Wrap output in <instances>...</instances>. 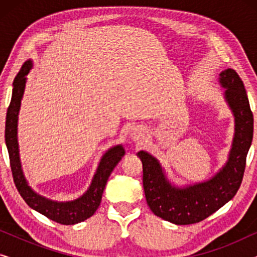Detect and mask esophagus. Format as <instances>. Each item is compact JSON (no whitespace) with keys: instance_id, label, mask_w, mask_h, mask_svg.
Listing matches in <instances>:
<instances>
[{"instance_id":"1","label":"esophagus","mask_w":257,"mask_h":257,"mask_svg":"<svg viewBox=\"0 0 257 257\" xmlns=\"http://www.w3.org/2000/svg\"><path fill=\"white\" fill-rule=\"evenodd\" d=\"M144 137V133H143V130L142 128H133L131 131V138L135 140V142H138Z\"/></svg>"}]
</instances>
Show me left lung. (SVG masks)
I'll list each match as a JSON object with an SVG mask.
<instances>
[{
    "label": "left lung",
    "mask_w": 257,
    "mask_h": 257,
    "mask_svg": "<svg viewBox=\"0 0 257 257\" xmlns=\"http://www.w3.org/2000/svg\"><path fill=\"white\" fill-rule=\"evenodd\" d=\"M223 98L234 117V137L228 159L213 177L192 185L179 186L167 178L159 160L146 151L137 156L143 163V185L147 205L157 216L174 224L205 220L234 198L243 178L250 149L254 118L243 82L234 70L219 76Z\"/></svg>",
    "instance_id": "obj_1"
}]
</instances>
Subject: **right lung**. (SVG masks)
<instances>
[{"label":"right lung","mask_w":257,"mask_h":257,"mask_svg":"<svg viewBox=\"0 0 257 257\" xmlns=\"http://www.w3.org/2000/svg\"><path fill=\"white\" fill-rule=\"evenodd\" d=\"M33 69V61L29 59L21 68L13 83V94L6 118V145L8 149L10 167H12L14 182L16 188L27 205L36 212L43 214L48 219L61 224H76L83 222L92 216L100 205L101 196L107 179L113 168L121 160L125 154V149L121 144L112 146L101 156L97 170L94 172L92 181L86 192L79 198L71 201H55L35 192L29 186L24 175L22 163L20 158L17 126L24 90H26L27 76Z\"/></svg>","instance_id":"add662e5"}]
</instances>
